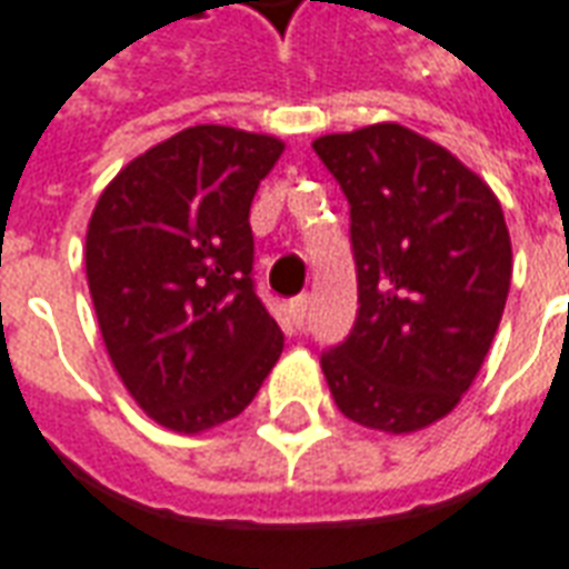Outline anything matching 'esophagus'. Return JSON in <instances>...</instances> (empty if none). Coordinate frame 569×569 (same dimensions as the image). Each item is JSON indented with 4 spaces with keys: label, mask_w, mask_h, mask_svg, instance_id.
Segmentation results:
<instances>
[{
    "label": "esophagus",
    "mask_w": 569,
    "mask_h": 569,
    "mask_svg": "<svg viewBox=\"0 0 569 569\" xmlns=\"http://www.w3.org/2000/svg\"><path fill=\"white\" fill-rule=\"evenodd\" d=\"M306 312H309V297H293V300L288 302V318L293 321L297 330L306 325Z\"/></svg>",
    "instance_id": "1"
}]
</instances>
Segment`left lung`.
<instances>
[{
	"label": "left lung",
	"instance_id": "left-lung-1",
	"mask_svg": "<svg viewBox=\"0 0 569 569\" xmlns=\"http://www.w3.org/2000/svg\"><path fill=\"white\" fill-rule=\"evenodd\" d=\"M351 206L358 318L321 355L339 412L412 433L470 391L512 281L495 190L442 144L400 123L312 142Z\"/></svg>",
	"mask_w": 569,
	"mask_h": 569
}]
</instances>
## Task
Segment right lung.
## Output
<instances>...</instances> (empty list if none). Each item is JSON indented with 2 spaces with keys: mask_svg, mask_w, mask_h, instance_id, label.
Wrapping results in <instances>:
<instances>
[{
  "mask_svg": "<svg viewBox=\"0 0 569 569\" xmlns=\"http://www.w3.org/2000/svg\"><path fill=\"white\" fill-rule=\"evenodd\" d=\"M284 151L199 123L120 169L87 223L102 342L157 425L202 433L254 400L284 336L254 290L248 211Z\"/></svg>",
  "mask_w": 569,
  "mask_h": 569,
  "instance_id": "right-lung-1",
  "label": "right lung"
}]
</instances>
